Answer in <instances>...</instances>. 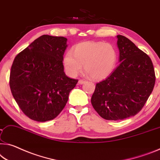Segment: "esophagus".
Segmentation results:
<instances>
[{"label":"esophagus","mask_w":160,"mask_h":160,"mask_svg":"<svg viewBox=\"0 0 160 160\" xmlns=\"http://www.w3.org/2000/svg\"><path fill=\"white\" fill-rule=\"evenodd\" d=\"M85 82H86V81L83 80V79H79L78 82V83H79V84H83V83H84Z\"/></svg>","instance_id":"1"}]
</instances>
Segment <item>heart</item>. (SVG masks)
Instances as JSON below:
<instances>
[{
    "instance_id": "obj_1",
    "label": "heart",
    "mask_w": 160,
    "mask_h": 160,
    "mask_svg": "<svg viewBox=\"0 0 160 160\" xmlns=\"http://www.w3.org/2000/svg\"><path fill=\"white\" fill-rule=\"evenodd\" d=\"M118 53L112 44L101 41H86L78 43L73 51L66 52L63 64L66 72L76 77L84 69L94 79L107 77L114 69Z\"/></svg>"
}]
</instances>
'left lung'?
I'll return each mask as SVG.
<instances>
[{"mask_svg": "<svg viewBox=\"0 0 160 160\" xmlns=\"http://www.w3.org/2000/svg\"><path fill=\"white\" fill-rule=\"evenodd\" d=\"M119 65L107 78L96 84L92 104L107 120H122L139 113L155 83L149 56L129 38L118 35Z\"/></svg>", "mask_w": 160, "mask_h": 160, "instance_id": "left-lung-1", "label": "left lung"}]
</instances>
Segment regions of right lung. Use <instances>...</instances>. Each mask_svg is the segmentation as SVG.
<instances>
[{"mask_svg":"<svg viewBox=\"0 0 160 160\" xmlns=\"http://www.w3.org/2000/svg\"><path fill=\"white\" fill-rule=\"evenodd\" d=\"M67 38L43 35L14 58L10 88L18 107L30 119L52 120L67 103L77 79L63 72V53Z\"/></svg>","mask_w":160,"mask_h":160,"instance_id":"1","label":"right lung"}]
</instances>
